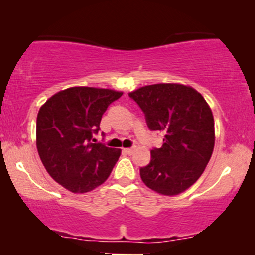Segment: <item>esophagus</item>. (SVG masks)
Returning <instances> with one entry per match:
<instances>
[{"label": "esophagus", "mask_w": 255, "mask_h": 255, "mask_svg": "<svg viewBox=\"0 0 255 255\" xmlns=\"http://www.w3.org/2000/svg\"><path fill=\"white\" fill-rule=\"evenodd\" d=\"M127 154H133L135 152V147H129V148H125L124 150Z\"/></svg>", "instance_id": "esophagus-1"}]
</instances>
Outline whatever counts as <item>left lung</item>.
I'll return each instance as SVG.
<instances>
[{"mask_svg": "<svg viewBox=\"0 0 255 255\" xmlns=\"http://www.w3.org/2000/svg\"><path fill=\"white\" fill-rule=\"evenodd\" d=\"M145 113L151 130L164 134L160 148L140 169L148 188L162 195H177L201 176L215 147V120L205 98L192 86L153 84L129 92Z\"/></svg>", "mask_w": 255, "mask_h": 255, "instance_id": "8db88e82", "label": "left lung"}]
</instances>
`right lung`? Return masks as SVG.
Here are the masks:
<instances>
[{
    "mask_svg": "<svg viewBox=\"0 0 255 255\" xmlns=\"http://www.w3.org/2000/svg\"><path fill=\"white\" fill-rule=\"evenodd\" d=\"M122 91L74 86L55 93L37 115L36 145L48 174L72 193L104 183L121 150L95 144L102 115Z\"/></svg>",
    "mask_w": 255,
    "mask_h": 255,
    "instance_id": "1",
    "label": "right lung"
}]
</instances>
